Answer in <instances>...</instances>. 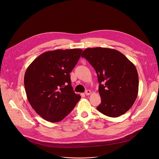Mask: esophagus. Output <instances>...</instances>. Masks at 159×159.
I'll return each instance as SVG.
<instances>
[{
    "mask_svg": "<svg viewBox=\"0 0 159 159\" xmlns=\"http://www.w3.org/2000/svg\"><path fill=\"white\" fill-rule=\"evenodd\" d=\"M90 94H91V91H90V90H87L85 92V94L86 96H89Z\"/></svg>",
    "mask_w": 159,
    "mask_h": 159,
    "instance_id": "obj_1",
    "label": "esophagus"
}]
</instances>
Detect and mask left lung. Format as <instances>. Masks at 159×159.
<instances>
[{
  "instance_id": "left-lung-1",
  "label": "left lung",
  "mask_w": 159,
  "mask_h": 159,
  "mask_svg": "<svg viewBox=\"0 0 159 159\" xmlns=\"http://www.w3.org/2000/svg\"><path fill=\"white\" fill-rule=\"evenodd\" d=\"M95 69L101 102L97 109L103 115L118 117L133 106L139 93V75L134 65L118 50L89 48L82 54Z\"/></svg>"
}]
</instances>
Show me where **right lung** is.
<instances>
[{
	"instance_id": "right-lung-1",
	"label": "right lung",
	"mask_w": 159,
	"mask_h": 159,
	"mask_svg": "<svg viewBox=\"0 0 159 159\" xmlns=\"http://www.w3.org/2000/svg\"><path fill=\"white\" fill-rule=\"evenodd\" d=\"M82 52L76 48L48 51L28 67L24 83L28 101L46 121H61L80 100V96L74 92L71 85L70 73Z\"/></svg>"
}]
</instances>
